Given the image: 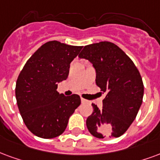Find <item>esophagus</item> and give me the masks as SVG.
<instances>
[{
    "instance_id": "esophagus-1",
    "label": "esophagus",
    "mask_w": 160,
    "mask_h": 160,
    "mask_svg": "<svg viewBox=\"0 0 160 160\" xmlns=\"http://www.w3.org/2000/svg\"><path fill=\"white\" fill-rule=\"evenodd\" d=\"M81 102H82V103H85V102H86V99H84V98H81Z\"/></svg>"
}]
</instances>
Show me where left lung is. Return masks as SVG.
I'll return each mask as SVG.
<instances>
[{
    "label": "left lung",
    "instance_id": "left-lung-1",
    "mask_svg": "<svg viewBox=\"0 0 160 160\" xmlns=\"http://www.w3.org/2000/svg\"><path fill=\"white\" fill-rule=\"evenodd\" d=\"M80 58L87 59L96 69V84L106 92L102 108L92 103L86 119L90 133L98 137H119L134 121L142 102V80L139 71L118 46L108 41L84 47Z\"/></svg>",
    "mask_w": 160,
    "mask_h": 160
}]
</instances>
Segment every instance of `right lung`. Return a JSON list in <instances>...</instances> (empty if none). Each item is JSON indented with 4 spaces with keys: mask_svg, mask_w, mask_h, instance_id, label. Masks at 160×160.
<instances>
[{
    "mask_svg": "<svg viewBox=\"0 0 160 160\" xmlns=\"http://www.w3.org/2000/svg\"><path fill=\"white\" fill-rule=\"evenodd\" d=\"M82 47L52 41L42 45L26 62L16 82L15 94L27 128L36 137L60 136L80 106L79 95L59 94L58 83L68 78L70 62Z\"/></svg>",
    "mask_w": 160,
    "mask_h": 160,
    "instance_id": "1",
    "label": "right lung"
}]
</instances>
